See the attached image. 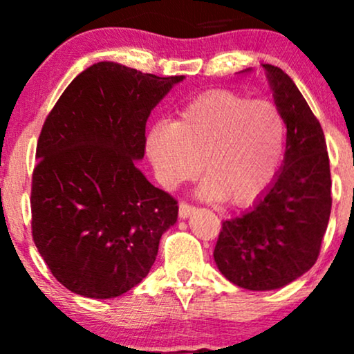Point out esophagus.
Masks as SVG:
<instances>
[{
	"label": "esophagus",
	"mask_w": 354,
	"mask_h": 354,
	"mask_svg": "<svg viewBox=\"0 0 354 354\" xmlns=\"http://www.w3.org/2000/svg\"><path fill=\"white\" fill-rule=\"evenodd\" d=\"M194 211H196V208H194V206L188 205V203H180V218H183V219L189 218L191 214L194 213Z\"/></svg>",
	"instance_id": "obj_1"
}]
</instances>
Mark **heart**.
Here are the masks:
<instances>
[{
    "label": "heart",
    "instance_id": "b5f03b06",
    "mask_svg": "<svg viewBox=\"0 0 354 354\" xmlns=\"http://www.w3.org/2000/svg\"><path fill=\"white\" fill-rule=\"evenodd\" d=\"M286 148V121L271 101L209 91L189 101L176 121L153 124L146 154L161 186L174 189L200 171V194L243 206L273 183Z\"/></svg>",
    "mask_w": 354,
    "mask_h": 354
}]
</instances>
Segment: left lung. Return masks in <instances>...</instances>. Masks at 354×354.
I'll list each match as a JSON object with an SVG mask.
<instances>
[{
  "mask_svg": "<svg viewBox=\"0 0 354 354\" xmlns=\"http://www.w3.org/2000/svg\"><path fill=\"white\" fill-rule=\"evenodd\" d=\"M263 70L286 121L284 160L253 206L223 221L213 253L221 274L250 291L279 290L310 271L331 213L330 158L319 121L281 68Z\"/></svg>",
  "mask_w": 354,
  "mask_h": 354,
  "instance_id": "1",
  "label": "left lung"
}]
</instances>
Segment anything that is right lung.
<instances>
[{"mask_svg": "<svg viewBox=\"0 0 354 354\" xmlns=\"http://www.w3.org/2000/svg\"><path fill=\"white\" fill-rule=\"evenodd\" d=\"M185 76L115 61L81 71L44 121L31 188L35 245L53 276L93 299L121 296L151 270L178 203L146 180V121Z\"/></svg>", "mask_w": 354, "mask_h": 354, "instance_id": "add662e5", "label": "right lung"}]
</instances>
